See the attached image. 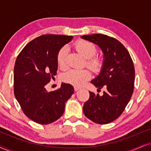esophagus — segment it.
<instances>
[{"label": "esophagus", "instance_id": "34e87169", "mask_svg": "<svg viewBox=\"0 0 151 151\" xmlns=\"http://www.w3.org/2000/svg\"><path fill=\"white\" fill-rule=\"evenodd\" d=\"M80 87H78V86H74V90H75V91H77L80 90Z\"/></svg>", "mask_w": 151, "mask_h": 151}]
</instances>
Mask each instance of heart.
<instances>
[{"mask_svg":"<svg viewBox=\"0 0 151 151\" xmlns=\"http://www.w3.org/2000/svg\"><path fill=\"white\" fill-rule=\"evenodd\" d=\"M78 52L86 58V65L93 72H99L102 68L103 60L100 57L96 55V45L90 41L78 40L74 44ZM68 47L64 46L57 54L58 65L62 69L67 67ZM91 78V73L88 69H71L63 75V80L67 83L76 86H80Z\"/></svg>","mask_w":151,"mask_h":151,"instance_id":"1","label":"heart"}]
</instances>
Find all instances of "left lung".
<instances>
[{
  "instance_id": "1",
  "label": "left lung",
  "mask_w": 151,
  "mask_h": 151,
  "mask_svg": "<svg viewBox=\"0 0 151 151\" xmlns=\"http://www.w3.org/2000/svg\"><path fill=\"white\" fill-rule=\"evenodd\" d=\"M81 38L102 49V68L91 82L98 90L106 88L102 96L89 92V99L83 106L84 114L95 123L106 124L120 116L133 95L135 82L133 60L125 47L114 38L100 34L84 35Z\"/></svg>"
}]
</instances>
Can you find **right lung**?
<instances>
[{
	"label": "right lung",
	"mask_w": 151,
	"mask_h": 151,
	"mask_svg": "<svg viewBox=\"0 0 151 151\" xmlns=\"http://www.w3.org/2000/svg\"><path fill=\"white\" fill-rule=\"evenodd\" d=\"M72 38L55 34L38 36L29 42L16 58L14 95L26 116L40 124L58 119L74 92L69 84L62 83L60 88L53 91L45 88L57 73L58 53Z\"/></svg>",
	"instance_id": "add662e5"
}]
</instances>
